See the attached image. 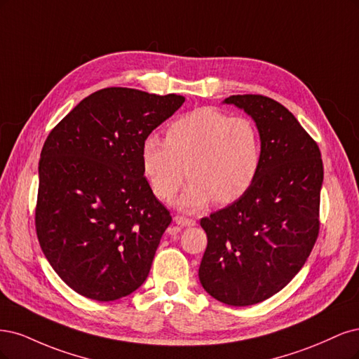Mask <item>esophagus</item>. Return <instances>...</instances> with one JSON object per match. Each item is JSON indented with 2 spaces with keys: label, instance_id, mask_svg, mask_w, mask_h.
I'll return each mask as SVG.
<instances>
[{
  "label": "esophagus",
  "instance_id": "1",
  "mask_svg": "<svg viewBox=\"0 0 359 359\" xmlns=\"http://www.w3.org/2000/svg\"><path fill=\"white\" fill-rule=\"evenodd\" d=\"M175 221H176V224L180 225V226H194V225H195L194 219L184 217V216H180V215H177V216L175 217Z\"/></svg>",
  "mask_w": 359,
  "mask_h": 359
}]
</instances>
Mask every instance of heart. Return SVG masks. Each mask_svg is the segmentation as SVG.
<instances>
[{"label": "heart", "mask_w": 359, "mask_h": 359, "mask_svg": "<svg viewBox=\"0 0 359 359\" xmlns=\"http://www.w3.org/2000/svg\"><path fill=\"white\" fill-rule=\"evenodd\" d=\"M262 156L258 125L215 107L184 114L168 126L165 140L149 135L142 144V167L158 198L171 200L192 179L177 201L188 212L238 200L255 183Z\"/></svg>", "instance_id": "1"}]
</instances>
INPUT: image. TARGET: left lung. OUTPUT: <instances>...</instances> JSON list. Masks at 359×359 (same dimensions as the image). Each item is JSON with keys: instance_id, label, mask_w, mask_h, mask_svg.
Returning <instances> with one entry per match:
<instances>
[{"instance_id": "8db88e82", "label": "left lung", "mask_w": 359, "mask_h": 359, "mask_svg": "<svg viewBox=\"0 0 359 359\" xmlns=\"http://www.w3.org/2000/svg\"><path fill=\"white\" fill-rule=\"evenodd\" d=\"M262 137V165L250 189L203 217L207 248L198 270L217 302L243 307L264 302L302 270L319 236L323 165L318 143L280 102L231 95Z\"/></svg>"}]
</instances>
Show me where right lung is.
I'll use <instances>...</instances> for the list:
<instances>
[{"label": "right lung", "instance_id": "right-lung-1", "mask_svg": "<svg viewBox=\"0 0 359 359\" xmlns=\"http://www.w3.org/2000/svg\"><path fill=\"white\" fill-rule=\"evenodd\" d=\"M184 97L104 88L50 131L39 163L36 231L73 291L114 302L140 287L170 212L142 167V144Z\"/></svg>", "mask_w": 359, "mask_h": 359}]
</instances>
